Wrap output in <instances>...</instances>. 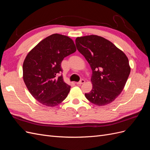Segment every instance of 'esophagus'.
<instances>
[{
	"instance_id": "obj_1",
	"label": "esophagus",
	"mask_w": 150,
	"mask_h": 150,
	"mask_svg": "<svg viewBox=\"0 0 150 150\" xmlns=\"http://www.w3.org/2000/svg\"><path fill=\"white\" fill-rule=\"evenodd\" d=\"M84 83H85V80H84V79H81V81H79V82H78L76 84H78V85H81V84H84Z\"/></svg>"
}]
</instances>
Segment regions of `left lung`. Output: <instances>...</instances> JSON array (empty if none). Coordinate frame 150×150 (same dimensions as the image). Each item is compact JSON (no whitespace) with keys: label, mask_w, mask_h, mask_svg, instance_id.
<instances>
[{"label":"left lung","mask_w":150,"mask_h":150,"mask_svg":"<svg viewBox=\"0 0 150 150\" xmlns=\"http://www.w3.org/2000/svg\"><path fill=\"white\" fill-rule=\"evenodd\" d=\"M76 46L92 69L93 88L85 93L97 106L112 102L123 89L130 73L128 59L110 40L96 35L77 38Z\"/></svg>","instance_id":"left-lung-1"}]
</instances>
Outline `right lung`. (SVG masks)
I'll return each instance as SVG.
<instances>
[{"mask_svg":"<svg viewBox=\"0 0 150 150\" xmlns=\"http://www.w3.org/2000/svg\"><path fill=\"white\" fill-rule=\"evenodd\" d=\"M76 51L71 38L54 34L41 40L28 53L23 63V79L36 100L45 106L54 107L66 98L71 86L60 75L61 62Z\"/></svg>","mask_w":150,"mask_h":150,"instance_id":"right-lung-1","label":"right lung"}]
</instances>
